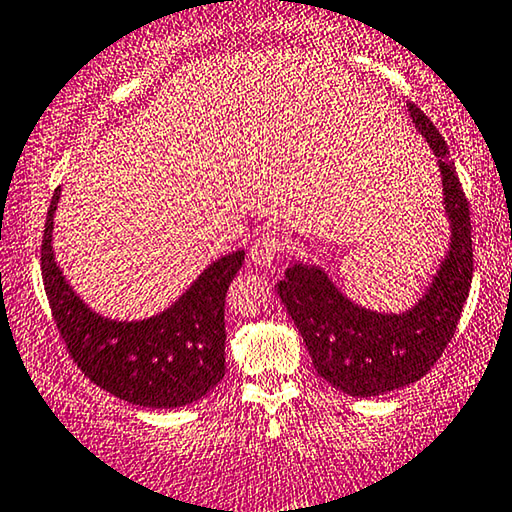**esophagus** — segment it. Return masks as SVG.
Masks as SVG:
<instances>
[{"label":"esophagus","mask_w":512,"mask_h":512,"mask_svg":"<svg viewBox=\"0 0 512 512\" xmlns=\"http://www.w3.org/2000/svg\"><path fill=\"white\" fill-rule=\"evenodd\" d=\"M283 247H286V240H283L281 233H263L261 238L254 240V245L249 249L251 263L258 267H270L274 263Z\"/></svg>","instance_id":"1"}]
</instances>
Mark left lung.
<instances>
[{"label": "left lung", "instance_id": "obj_1", "mask_svg": "<svg viewBox=\"0 0 512 512\" xmlns=\"http://www.w3.org/2000/svg\"><path fill=\"white\" fill-rule=\"evenodd\" d=\"M410 116L435 155L451 219V251L423 300L403 316H384L352 304L318 267L293 265L277 293L300 329L316 373L350 396L371 398L421 380L451 343L474 277L469 201L448 157V146L426 114Z\"/></svg>", "mask_w": 512, "mask_h": 512}]
</instances>
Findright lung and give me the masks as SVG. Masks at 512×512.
<instances>
[{"label":"right lung","instance_id":"add662e5","mask_svg":"<svg viewBox=\"0 0 512 512\" xmlns=\"http://www.w3.org/2000/svg\"><path fill=\"white\" fill-rule=\"evenodd\" d=\"M61 190L45 217L41 272L54 322L70 359L100 389L132 405L183 407L206 396L224 377V304L245 251L219 258L192 288L160 316L114 322L93 313L54 263L52 217Z\"/></svg>","mask_w":512,"mask_h":512}]
</instances>
